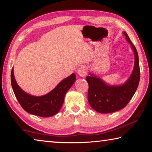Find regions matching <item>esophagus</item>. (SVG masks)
I'll use <instances>...</instances> for the list:
<instances>
[{
    "instance_id": "1",
    "label": "esophagus",
    "mask_w": 152,
    "mask_h": 152,
    "mask_svg": "<svg viewBox=\"0 0 152 152\" xmlns=\"http://www.w3.org/2000/svg\"><path fill=\"white\" fill-rule=\"evenodd\" d=\"M87 68L86 66H81L80 68H78L77 73L80 77H85L87 74Z\"/></svg>"
}]
</instances>
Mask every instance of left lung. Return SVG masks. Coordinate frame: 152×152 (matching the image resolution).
<instances>
[{
	"label": "left lung",
	"mask_w": 152,
	"mask_h": 152,
	"mask_svg": "<svg viewBox=\"0 0 152 152\" xmlns=\"http://www.w3.org/2000/svg\"><path fill=\"white\" fill-rule=\"evenodd\" d=\"M123 33L133 48L135 56L134 68L127 82L120 86H109L94 74H90V76L86 78L88 84V102L98 113H113L126 107L134 95L140 82V70L137 51L127 33Z\"/></svg>",
	"instance_id": "8db88e82"
}]
</instances>
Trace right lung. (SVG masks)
<instances>
[{"label":"right lung","instance_id":"add662e5","mask_svg":"<svg viewBox=\"0 0 152 152\" xmlns=\"http://www.w3.org/2000/svg\"><path fill=\"white\" fill-rule=\"evenodd\" d=\"M11 78L15 95L23 109L30 114L48 117L57 114L60 110L66 93L76 80V75L74 73L71 74L61 81L50 92L41 96H32L20 88L15 80L13 68L11 70Z\"/></svg>","mask_w":152,"mask_h":152}]
</instances>
